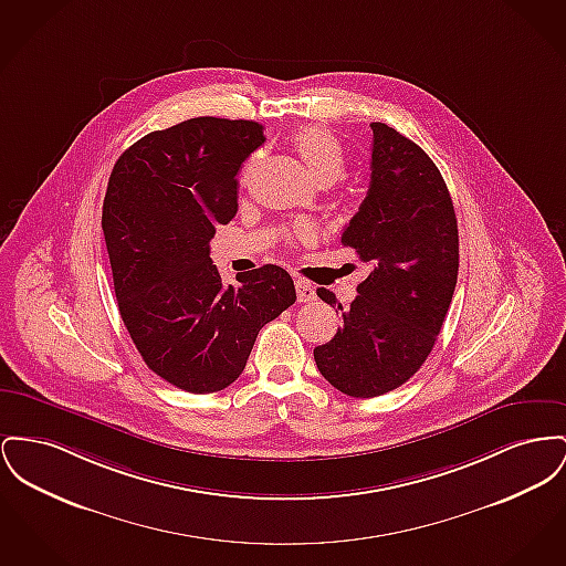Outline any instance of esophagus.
Returning a JSON list of instances; mask_svg holds the SVG:
<instances>
[{
    "label": "esophagus",
    "instance_id": "1",
    "mask_svg": "<svg viewBox=\"0 0 566 566\" xmlns=\"http://www.w3.org/2000/svg\"><path fill=\"white\" fill-rule=\"evenodd\" d=\"M295 291H297V300H300V303H310V301L316 300V291H314L312 284L305 282V280H297V282H295Z\"/></svg>",
    "mask_w": 566,
    "mask_h": 566
}]
</instances>
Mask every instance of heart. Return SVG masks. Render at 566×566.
Returning a JSON list of instances; mask_svg holds the SVG:
<instances>
[{"mask_svg":"<svg viewBox=\"0 0 566 566\" xmlns=\"http://www.w3.org/2000/svg\"><path fill=\"white\" fill-rule=\"evenodd\" d=\"M293 147L300 154L307 172L323 186L335 181L346 167V156L339 140L323 126H305L293 134ZM291 237L310 241L314 231L310 224H297Z\"/></svg>","mask_w":566,"mask_h":566,"instance_id":"heart-1","label":"heart"}]
</instances>
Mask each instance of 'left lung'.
<instances>
[{"label":"left lung","instance_id":"obj_1","mask_svg":"<svg viewBox=\"0 0 566 566\" xmlns=\"http://www.w3.org/2000/svg\"><path fill=\"white\" fill-rule=\"evenodd\" d=\"M371 175L366 199L342 233L369 265L332 339L314 348L321 374L350 398H376L423 366L453 300L460 239L447 184L432 158L387 124H369Z\"/></svg>","mask_w":566,"mask_h":566}]
</instances>
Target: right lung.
<instances>
[{
  "label": "right lung",
  "mask_w": 566,
  "mask_h": 566,
  "mask_svg": "<svg viewBox=\"0 0 566 566\" xmlns=\"http://www.w3.org/2000/svg\"><path fill=\"white\" fill-rule=\"evenodd\" d=\"M263 130L195 117L136 140L108 177L102 231L122 321L147 367L188 394L234 382L259 332L297 300L282 266L224 286L209 259L216 227L237 213V172L265 143Z\"/></svg>",
  "instance_id": "obj_1"
}]
</instances>
